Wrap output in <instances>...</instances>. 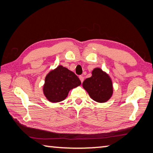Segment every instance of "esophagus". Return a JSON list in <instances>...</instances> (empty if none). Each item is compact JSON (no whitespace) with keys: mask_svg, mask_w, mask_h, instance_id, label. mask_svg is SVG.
<instances>
[{"mask_svg":"<svg viewBox=\"0 0 153 153\" xmlns=\"http://www.w3.org/2000/svg\"><path fill=\"white\" fill-rule=\"evenodd\" d=\"M79 79H80V81L81 82H82V83L83 82V80H84V77H83V76H79Z\"/></svg>","mask_w":153,"mask_h":153,"instance_id":"obj_1","label":"esophagus"}]
</instances>
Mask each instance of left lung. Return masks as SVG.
<instances>
[{
	"mask_svg": "<svg viewBox=\"0 0 153 153\" xmlns=\"http://www.w3.org/2000/svg\"><path fill=\"white\" fill-rule=\"evenodd\" d=\"M92 76L83 82V87L95 101L104 103L113 95V84L111 77L101 68H94Z\"/></svg>",
	"mask_w": 153,
	"mask_h": 153,
	"instance_id": "8db88e82",
	"label": "left lung"
}]
</instances>
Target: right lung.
I'll return each mask as SVG.
<instances>
[{
	"label": "right lung",
	"mask_w": 153,
	"mask_h": 153,
	"mask_svg": "<svg viewBox=\"0 0 153 153\" xmlns=\"http://www.w3.org/2000/svg\"><path fill=\"white\" fill-rule=\"evenodd\" d=\"M81 83L78 77L73 71L59 65L47 74L43 91L48 101L56 103L64 100L70 91L79 86Z\"/></svg>",
	"instance_id": "right-lung-1"
}]
</instances>
